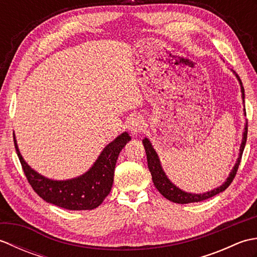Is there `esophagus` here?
Returning <instances> with one entry per match:
<instances>
[{"label": "esophagus", "instance_id": "34e87169", "mask_svg": "<svg viewBox=\"0 0 257 257\" xmlns=\"http://www.w3.org/2000/svg\"><path fill=\"white\" fill-rule=\"evenodd\" d=\"M145 128V120L139 117L135 116L129 122V130L132 132L133 135H137L143 132Z\"/></svg>", "mask_w": 257, "mask_h": 257}]
</instances>
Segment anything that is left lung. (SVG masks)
Segmentation results:
<instances>
[{
	"mask_svg": "<svg viewBox=\"0 0 257 257\" xmlns=\"http://www.w3.org/2000/svg\"><path fill=\"white\" fill-rule=\"evenodd\" d=\"M234 74H235V73H234ZM235 76L239 81V85H241L242 98H243V102H244V87L242 85L241 79H239V77H238V75L235 74ZM244 110H245V109H244ZM245 114H246V112H245ZM246 139H247V122H246V124H245V128H244L243 139H242L241 147H239V155H238V158H237V161L235 163V166H234V168L232 169L230 176H228V178L226 179V181L223 183L222 185H220L219 188H216L214 190H211V191H209V192L200 193V194L185 192V191L176 187V185H174L170 181V180L168 179L165 171L162 170L159 157H158L156 150L154 149V147H152V145L150 144L149 139L145 138L143 140V144L145 146L147 160H148V168H149V171L151 172L152 181H154L155 187L169 201L174 202V203H179V204H185V203H192V202H200V201H203V200H206V199H210V198H212V196H214L216 194L223 192V191L228 188V185L232 183L233 179L235 178V174H236V171L238 169L239 162H241V159H242V155H243V151H244V148H245V144H246Z\"/></svg>",
	"mask_w": 257,
	"mask_h": 257,
	"instance_id": "8db88e82",
	"label": "left lung"
}]
</instances>
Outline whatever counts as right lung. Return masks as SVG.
<instances>
[{
    "instance_id": "1",
    "label": "right lung",
    "mask_w": 257,
    "mask_h": 257,
    "mask_svg": "<svg viewBox=\"0 0 257 257\" xmlns=\"http://www.w3.org/2000/svg\"><path fill=\"white\" fill-rule=\"evenodd\" d=\"M13 137L16 154L33 190L48 203L72 211L92 210L102 203L111 190L114 167L120 151L132 139L127 133H122L103 148L96 162L83 176L57 181L33 170L21 156L14 135Z\"/></svg>"
}]
</instances>
